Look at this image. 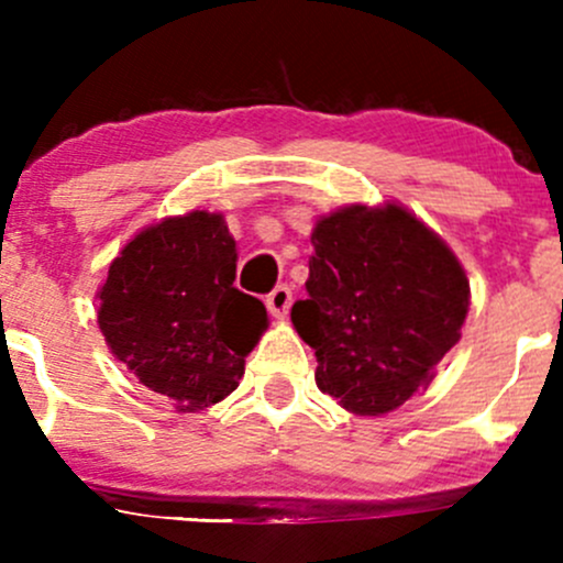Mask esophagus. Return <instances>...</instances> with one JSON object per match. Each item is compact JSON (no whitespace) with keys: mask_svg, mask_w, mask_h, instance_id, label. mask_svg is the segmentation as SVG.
<instances>
[{"mask_svg":"<svg viewBox=\"0 0 563 563\" xmlns=\"http://www.w3.org/2000/svg\"><path fill=\"white\" fill-rule=\"evenodd\" d=\"M266 308L275 318H286L288 310H291V288L288 286H277L275 291L266 297Z\"/></svg>","mask_w":563,"mask_h":563,"instance_id":"esophagus-1","label":"esophagus"}]
</instances>
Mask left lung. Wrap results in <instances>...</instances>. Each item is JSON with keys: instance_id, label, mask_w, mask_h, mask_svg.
Returning <instances> with one entry per match:
<instances>
[{"instance_id": "obj_1", "label": "left lung", "mask_w": 563, "mask_h": 563, "mask_svg": "<svg viewBox=\"0 0 563 563\" xmlns=\"http://www.w3.org/2000/svg\"><path fill=\"white\" fill-rule=\"evenodd\" d=\"M308 299L294 329L316 351L318 389L384 417L428 387L460 340L468 277L452 247L397 201L349 203L313 225Z\"/></svg>"}]
</instances>
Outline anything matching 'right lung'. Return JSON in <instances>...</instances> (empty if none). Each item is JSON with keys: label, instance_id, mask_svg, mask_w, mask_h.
<instances>
[{"label": "right lung", "instance_id": "right-lung-1", "mask_svg": "<svg viewBox=\"0 0 563 563\" xmlns=\"http://www.w3.org/2000/svg\"><path fill=\"white\" fill-rule=\"evenodd\" d=\"M236 258L223 214L192 209L141 229L95 294L108 351L179 413L240 387L269 327L264 302L234 286Z\"/></svg>", "mask_w": 563, "mask_h": 563}]
</instances>
